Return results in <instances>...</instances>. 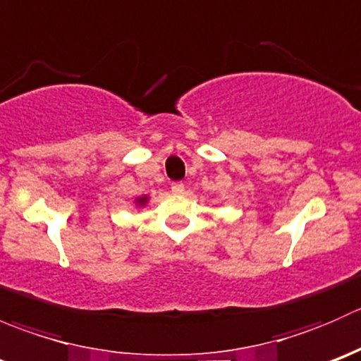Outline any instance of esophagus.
Returning a JSON list of instances; mask_svg holds the SVG:
<instances>
[{
	"label": "esophagus",
	"instance_id": "esophagus-1",
	"mask_svg": "<svg viewBox=\"0 0 361 361\" xmlns=\"http://www.w3.org/2000/svg\"><path fill=\"white\" fill-rule=\"evenodd\" d=\"M171 190H173V194H183L185 185L181 183V181H176V183H171Z\"/></svg>",
	"mask_w": 361,
	"mask_h": 361
}]
</instances>
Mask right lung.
<instances>
[{
  "instance_id": "right-lung-1",
  "label": "right lung",
  "mask_w": 361,
  "mask_h": 361,
  "mask_svg": "<svg viewBox=\"0 0 361 361\" xmlns=\"http://www.w3.org/2000/svg\"><path fill=\"white\" fill-rule=\"evenodd\" d=\"M134 202H136V206H140V207H141V206H147L148 195H143V197H137Z\"/></svg>"
}]
</instances>
